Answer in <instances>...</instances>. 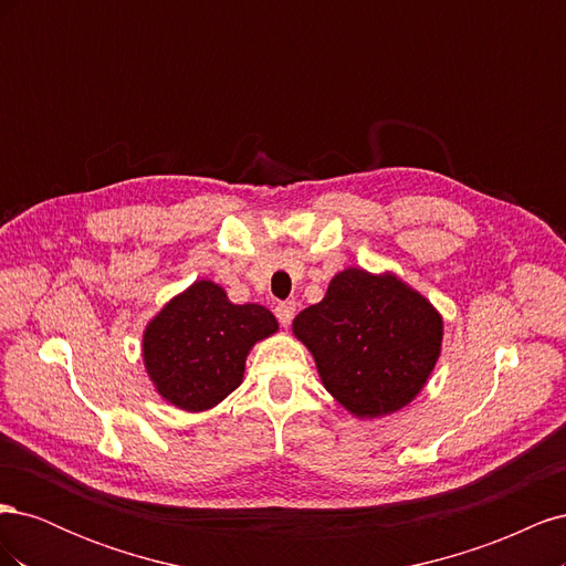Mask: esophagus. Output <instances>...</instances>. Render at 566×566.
Returning <instances> with one entry per match:
<instances>
[{
  "label": "esophagus",
  "instance_id": "esophagus-1",
  "mask_svg": "<svg viewBox=\"0 0 566 566\" xmlns=\"http://www.w3.org/2000/svg\"><path fill=\"white\" fill-rule=\"evenodd\" d=\"M293 316H295V302H281V304H276V318L281 321L283 328H287V325L293 323Z\"/></svg>",
  "mask_w": 566,
  "mask_h": 566
}]
</instances>
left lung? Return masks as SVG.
Segmentation results:
<instances>
[{"label":"left lung","mask_w":566,"mask_h":566,"mask_svg":"<svg viewBox=\"0 0 566 566\" xmlns=\"http://www.w3.org/2000/svg\"><path fill=\"white\" fill-rule=\"evenodd\" d=\"M321 382L356 418H382L413 401L441 354L443 321L394 273L345 269L293 321Z\"/></svg>","instance_id":"left-lung-1"}]
</instances>
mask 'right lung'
<instances>
[{"label": "right lung", "mask_w": 566, "mask_h": 566, "mask_svg": "<svg viewBox=\"0 0 566 566\" xmlns=\"http://www.w3.org/2000/svg\"><path fill=\"white\" fill-rule=\"evenodd\" d=\"M279 331L262 304H233L224 287L196 281L169 300L144 331V364L158 394L200 413L224 401L243 382L254 342Z\"/></svg>", "instance_id": "add662e5"}]
</instances>
